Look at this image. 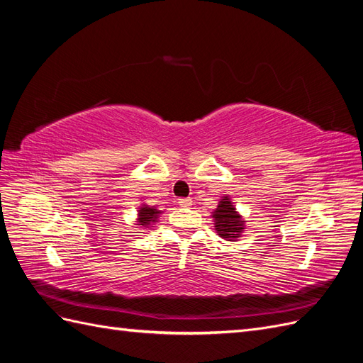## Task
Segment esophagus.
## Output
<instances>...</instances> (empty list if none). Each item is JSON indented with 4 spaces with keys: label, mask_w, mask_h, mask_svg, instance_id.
<instances>
[{
    "label": "esophagus",
    "mask_w": 363,
    "mask_h": 363,
    "mask_svg": "<svg viewBox=\"0 0 363 363\" xmlns=\"http://www.w3.org/2000/svg\"><path fill=\"white\" fill-rule=\"evenodd\" d=\"M179 206L180 207H189V206H192V200L191 199H180Z\"/></svg>",
    "instance_id": "obj_1"
}]
</instances>
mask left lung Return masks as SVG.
<instances>
[{
	"mask_svg": "<svg viewBox=\"0 0 363 363\" xmlns=\"http://www.w3.org/2000/svg\"><path fill=\"white\" fill-rule=\"evenodd\" d=\"M215 232L219 238L225 240H235L242 236L245 228V219L242 218L228 195L223 196L218 203V207L212 212Z\"/></svg>",
	"mask_w": 363,
	"mask_h": 363,
	"instance_id": "obj_1",
	"label": "left lung"
}]
</instances>
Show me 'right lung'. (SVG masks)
Returning <instances> with one entry per match:
<instances>
[{
  "instance_id": "right-lung-1",
  "label": "right lung",
  "mask_w": 363,
  "mask_h": 363,
  "mask_svg": "<svg viewBox=\"0 0 363 363\" xmlns=\"http://www.w3.org/2000/svg\"><path fill=\"white\" fill-rule=\"evenodd\" d=\"M162 215V211L156 208L155 206H148V204H140L138 207V218H136V225L138 227H151L152 224H156L159 221V216Z\"/></svg>"
}]
</instances>
